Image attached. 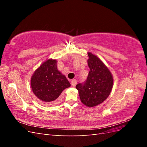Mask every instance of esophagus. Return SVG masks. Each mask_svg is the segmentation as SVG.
Segmentation results:
<instances>
[{
	"instance_id": "1",
	"label": "esophagus",
	"mask_w": 147,
	"mask_h": 147,
	"mask_svg": "<svg viewBox=\"0 0 147 147\" xmlns=\"http://www.w3.org/2000/svg\"><path fill=\"white\" fill-rule=\"evenodd\" d=\"M77 83V81L76 79H73L71 81V84H72V85L73 86H76Z\"/></svg>"
}]
</instances>
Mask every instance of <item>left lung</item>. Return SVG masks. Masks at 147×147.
Wrapping results in <instances>:
<instances>
[{
	"mask_svg": "<svg viewBox=\"0 0 147 147\" xmlns=\"http://www.w3.org/2000/svg\"><path fill=\"white\" fill-rule=\"evenodd\" d=\"M90 72L86 80L76 85L82 103L92 107L102 103L110 95L113 79L109 69L98 57L88 52Z\"/></svg>",
	"mask_w": 147,
	"mask_h": 147,
	"instance_id": "obj_1",
	"label": "left lung"
}]
</instances>
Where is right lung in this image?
<instances>
[{"label": "right lung", "instance_id": "right-lung-1", "mask_svg": "<svg viewBox=\"0 0 147 147\" xmlns=\"http://www.w3.org/2000/svg\"><path fill=\"white\" fill-rule=\"evenodd\" d=\"M31 88L39 99L55 102L61 92L70 86L65 76L57 68L56 59H48L35 71L30 80Z\"/></svg>", "mask_w": 147, "mask_h": 147}]
</instances>
